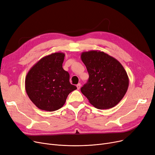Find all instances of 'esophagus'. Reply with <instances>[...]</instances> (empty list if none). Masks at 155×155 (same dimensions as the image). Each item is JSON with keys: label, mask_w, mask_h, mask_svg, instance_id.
I'll return each instance as SVG.
<instances>
[{"label": "esophagus", "mask_w": 155, "mask_h": 155, "mask_svg": "<svg viewBox=\"0 0 155 155\" xmlns=\"http://www.w3.org/2000/svg\"><path fill=\"white\" fill-rule=\"evenodd\" d=\"M77 88H78V90H79L80 89V87H81V84L80 83H79V84H77Z\"/></svg>", "instance_id": "1"}]
</instances>
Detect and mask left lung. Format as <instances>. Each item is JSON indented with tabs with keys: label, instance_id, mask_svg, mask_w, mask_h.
Instances as JSON below:
<instances>
[{
	"label": "left lung",
	"instance_id": "8db88e82",
	"mask_svg": "<svg viewBox=\"0 0 155 155\" xmlns=\"http://www.w3.org/2000/svg\"><path fill=\"white\" fill-rule=\"evenodd\" d=\"M81 58L86 65L89 79L81 93L98 109L117 105L126 94L129 77L122 65L113 57L98 50L84 51Z\"/></svg>",
	"mask_w": 155,
	"mask_h": 155
}]
</instances>
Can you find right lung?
Returning <instances> with one entry per match:
<instances>
[{
	"label": "right lung",
	"instance_id": "add662e5",
	"mask_svg": "<svg viewBox=\"0 0 155 155\" xmlns=\"http://www.w3.org/2000/svg\"><path fill=\"white\" fill-rule=\"evenodd\" d=\"M65 54H51L41 58L29 69L25 90L39 109L53 112L65 104L69 94L77 89L69 82V74L62 68Z\"/></svg>",
	"mask_w": 155,
	"mask_h": 155
}]
</instances>
